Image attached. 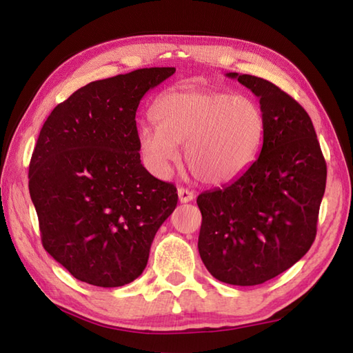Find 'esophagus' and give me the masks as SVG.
I'll return each instance as SVG.
<instances>
[{
    "instance_id": "esophagus-1",
    "label": "esophagus",
    "mask_w": 353,
    "mask_h": 353,
    "mask_svg": "<svg viewBox=\"0 0 353 353\" xmlns=\"http://www.w3.org/2000/svg\"><path fill=\"white\" fill-rule=\"evenodd\" d=\"M177 194H179V200H181V203H190V201L194 200V192L186 188H179Z\"/></svg>"
}]
</instances>
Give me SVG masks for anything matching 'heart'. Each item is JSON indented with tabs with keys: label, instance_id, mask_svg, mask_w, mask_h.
<instances>
[{
	"label": "heart",
	"instance_id": "b5f03b06",
	"mask_svg": "<svg viewBox=\"0 0 353 353\" xmlns=\"http://www.w3.org/2000/svg\"><path fill=\"white\" fill-rule=\"evenodd\" d=\"M156 125L138 130L148 168L165 176L179 157V144L191 172L208 185L235 181L256 159L264 137L258 104L245 97L208 89L163 94L152 109Z\"/></svg>",
	"mask_w": 353,
	"mask_h": 353
}]
</instances>
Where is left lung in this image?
Masks as SVG:
<instances>
[{"label": "left lung", "mask_w": 353, "mask_h": 353, "mask_svg": "<svg viewBox=\"0 0 353 353\" xmlns=\"http://www.w3.org/2000/svg\"><path fill=\"white\" fill-rule=\"evenodd\" d=\"M258 97L261 153L223 188L201 192L199 253L215 279L259 285L310 250L326 188V162L310 115L268 80L229 72Z\"/></svg>", "instance_id": "obj_1"}]
</instances>
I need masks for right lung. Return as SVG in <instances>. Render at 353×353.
<instances>
[{
  "mask_svg": "<svg viewBox=\"0 0 353 353\" xmlns=\"http://www.w3.org/2000/svg\"><path fill=\"white\" fill-rule=\"evenodd\" d=\"M176 68L92 81L52 109L28 168L43 249L76 279L114 288L144 272L177 190L141 163L137 110Z\"/></svg>",
  "mask_w": 353,
  "mask_h": 353,
  "instance_id": "add662e5",
  "label": "right lung"
}]
</instances>
